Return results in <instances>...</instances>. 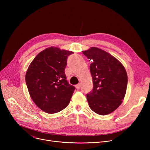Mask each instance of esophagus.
<instances>
[{"label":"esophagus","mask_w":150,"mask_h":150,"mask_svg":"<svg viewBox=\"0 0 150 150\" xmlns=\"http://www.w3.org/2000/svg\"><path fill=\"white\" fill-rule=\"evenodd\" d=\"M75 88H76V89H80V88H81V84H80V83H78V84L75 85Z\"/></svg>","instance_id":"obj_1"}]
</instances>
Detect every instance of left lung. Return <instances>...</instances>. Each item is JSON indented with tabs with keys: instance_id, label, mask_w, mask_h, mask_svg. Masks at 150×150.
<instances>
[{
	"instance_id": "left-lung-1",
	"label": "left lung",
	"mask_w": 150,
	"mask_h": 150,
	"mask_svg": "<svg viewBox=\"0 0 150 150\" xmlns=\"http://www.w3.org/2000/svg\"><path fill=\"white\" fill-rule=\"evenodd\" d=\"M83 53L92 61L90 71L93 90L87 100L93 112L105 115L120 106L125 96L128 76L122 63L110 53L92 47Z\"/></svg>"
}]
</instances>
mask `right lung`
I'll list each match as a JSON object with an SVG mask.
<instances>
[{
    "mask_svg": "<svg viewBox=\"0 0 150 150\" xmlns=\"http://www.w3.org/2000/svg\"><path fill=\"white\" fill-rule=\"evenodd\" d=\"M72 51L50 47L30 63L25 74L30 96L35 105L49 114L57 113L70 103L75 90L66 80L64 69Z\"/></svg>",
    "mask_w": 150,
    "mask_h": 150,
    "instance_id": "add662e5",
    "label": "right lung"
}]
</instances>
